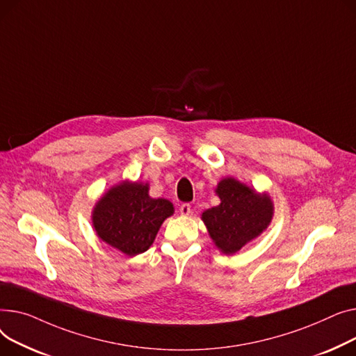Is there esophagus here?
<instances>
[{
    "instance_id": "obj_1",
    "label": "esophagus",
    "mask_w": 356,
    "mask_h": 356,
    "mask_svg": "<svg viewBox=\"0 0 356 356\" xmlns=\"http://www.w3.org/2000/svg\"><path fill=\"white\" fill-rule=\"evenodd\" d=\"M179 213L182 214V216H190L191 214V205L190 204H182L181 207H179Z\"/></svg>"
}]
</instances>
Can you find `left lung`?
<instances>
[{"label":"left lung","instance_id":"8db88e82","mask_svg":"<svg viewBox=\"0 0 356 356\" xmlns=\"http://www.w3.org/2000/svg\"><path fill=\"white\" fill-rule=\"evenodd\" d=\"M214 193L220 204L202 211L201 220L217 250L236 254L266 232L275 216L273 200L234 177L222 178Z\"/></svg>","mask_w":356,"mask_h":356}]
</instances>
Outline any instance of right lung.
Segmentation results:
<instances>
[{
    "mask_svg": "<svg viewBox=\"0 0 356 356\" xmlns=\"http://www.w3.org/2000/svg\"><path fill=\"white\" fill-rule=\"evenodd\" d=\"M174 211L171 201L149 195V182L124 179L96 201L92 225L103 243L134 257L152 245L162 222Z\"/></svg>",
    "mask_w": 356,
    "mask_h": 356,
    "instance_id": "add662e5",
    "label": "right lung"
}]
</instances>
